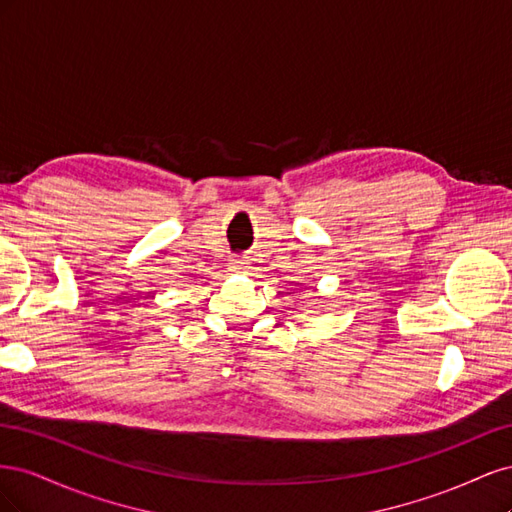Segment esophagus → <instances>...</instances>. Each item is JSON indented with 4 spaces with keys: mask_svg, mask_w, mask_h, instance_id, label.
<instances>
[{
    "mask_svg": "<svg viewBox=\"0 0 512 512\" xmlns=\"http://www.w3.org/2000/svg\"><path fill=\"white\" fill-rule=\"evenodd\" d=\"M230 269L237 271V273H245L247 269H250V262H245V260H239V258H237V260L230 262Z\"/></svg>",
    "mask_w": 512,
    "mask_h": 512,
    "instance_id": "1",
    "label": "esophagus"
}]
</instances>
